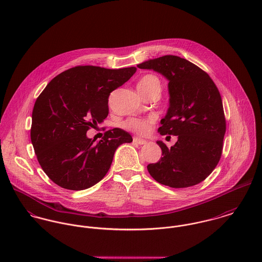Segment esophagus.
<instances>
[{
  "instance_id": "esophagus-1",
  "label": "esophagus",
  "mask_w": 262,
  "mask_h": 262,
  "mask_svg": "<svg viewBox=\"0 0 262 262\" xmlns=\"http://www.w3.org/2000/svg\"><path fill=\"white\" fill-rule=\"evenodd\" d=\"M133 143H135V144H139V145H144V144H146V143H147V141H146V140H144V139H141V138L134 137V138H133Z\"/></svg>"
}]
</instances>
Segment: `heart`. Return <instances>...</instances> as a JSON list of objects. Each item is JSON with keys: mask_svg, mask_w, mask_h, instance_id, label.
<instances>
[{"mask_svg": "<svg viewBox=\"0 0 262 262\" xmlns=\"http://www.w3.org/2000/svg\"><path fill=\"white\" fill-rule=\"evenodd\" d=\"M138 90L143 93H148L152 90H160V81L155 75H144L138 82ZM154 122V118H130L123 123V127L138 135H147L149 134Z\"/></svg>", "mask_w": 262, "mask_h": 262, "instance_id": "obj_1", "label": "heart"}]
</instances>
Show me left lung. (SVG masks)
<instances>
[{"instance_id": "1", "label": "left lung", "mask_w": 262, "mask_h": 262, "mask_svg": "<svg viewBox=\"0 0 262 262\" xmlns=\"http://www.w3.org/2000/svg\"><path fill=\"white\" fill-rule=\"evenodd\" d=\"M152 70L168 80L169 107L158 132L178 136L168 148L157 141L163 157L147 165L159 184L188 187L206 180L217 166L226 132L220 93L207 73L185 58L164 55L137 66Z\"/></svg>"}]
</instances>
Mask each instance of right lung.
<instances>
[{
  "label": "right lung",
  "instance_id": "obj_1",
  "mask_svg": "<svg viewBox=\"0 0 262 262\" xmlns=\"http://www.w3.org/2000/svg\"><path fill=\"white\" fill-rule=\"evenodd\" d=\"M137 69L79 66L55 76L39 95L32 112L31 142L38 162L57 186L81 190L95 186L111 167L116 149L132 136L114 128L95 142L86 131L109 114L108 99Z\"/></svg>",
  "mask_w": 262,
  "mask_h": 262
}]
</instances>
